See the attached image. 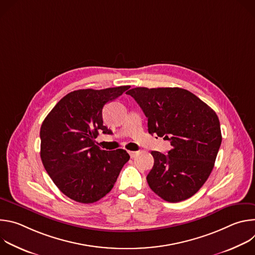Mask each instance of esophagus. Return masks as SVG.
Returning <instances> with one entry per match:
<instances>
[{
    "instance_id": "1",
    "label": "esophagus",
    "mask_w": 255,
    "mask_h": 255,
    "mask_svg": "<svg viewBox=\"0 0 255 255\" xmlns=\"http://www.w3.org/2000/svg\"><path fill=\"white\" fill-rule=\"evenodd\" d=\"M129 154L133 158V157H135L138 154V151H129Z\"/></svg>"
}]
</instances>
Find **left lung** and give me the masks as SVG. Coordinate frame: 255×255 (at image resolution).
I'll return each instance as SVG.
<instances>
[{"mask_svg":"<svg viewBox=\"0 0 255 255\" xmlns=\"http://www.w3.org/2000/svg\"><path fill=\"white\" fill-rule=\"evenodd\" d=\"M130 95L148 118L149 134L170 141L167 154L151 151L150 189L170 203L187 200L206 183L222 142L219 118L193 93L180 88H134Z\"/></svg>","mask_w":255,"mask_h":255,"instance_id":"1","label":"left lung"}]
</instances>
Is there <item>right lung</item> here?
<instances>
[{"mask_svg":"<svg viewBox=\"0 0 255 255\" xmlns=\"http://www.w3.org/2000/svg\"><path fill=\"white\" fill-rule=\"evenodd\" d=\"M129 86L104 90H78L64 96L40 128V157L55 186L66 197L92 204L114 187L130 156L124 149L107 151L95 144L103 125V107Z\"/></svg>","mask_w":255,"mask_h":255,"instance_id":"obj_1","label":"right lung"}]
</instances>
